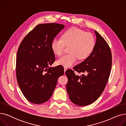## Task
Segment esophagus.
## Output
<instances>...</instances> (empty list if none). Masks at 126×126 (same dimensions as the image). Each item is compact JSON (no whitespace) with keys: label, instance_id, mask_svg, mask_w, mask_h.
Segmentation results:
<instances>
[{"label":"esophagus","instance_id":"obj_1","mask_svg":"<svg viewBox=\"0 0 126 126\" xmlns=\"http://www.w3.org/2000/svg\"><path fill=\"white\" fill-rule=\"evenodd\" d=\"M64 72H65L66 71V70L67 69V68L66 67H64Z\"/></svg>","mask_w":126,"mask_h":126}]
</instances>
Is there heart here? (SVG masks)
<instances>
[{"label": "heart", "instance_id": "heart-1", "mask_svg": "<svg viewBox=\"0 0 126 126\" xmlns=\"http://www.w3.org/2000/svg\"><path fill=\"white\" fill-rule=\"evenodd\" d=\"M95 46V38L91 33L77 28L66 31L61 38L52 40L51 47L54 54L61 56L66 46L69 47V54L60 58L57 61L58 65L70 67L76 63L78 59L87 58L93 50Z\"/></svg>", "mask_w": 126, "mask_h": 126}]
</instances>
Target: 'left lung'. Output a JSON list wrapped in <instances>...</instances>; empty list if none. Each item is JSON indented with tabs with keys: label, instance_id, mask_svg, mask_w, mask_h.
I'll use <instances>...</instances> for the list:
<instances>
[{
	"label": "left lung",
	"instance_id": "1",
	"mask_svg": "<svg viewBox=\"0 0 126 126\" xmlns=\"http://www.w3.org/2000/svg\"><path fill=\"white\" fill-rule=\"evenodd\" d=\"M96 41L90 56L73 68L65 72L68 78L66 89L71 101L84 106L95 102L107 84L112 66V54L109 46L99 33L94 31Z\"/></svg>",
	"mask_w": 126,
	"mask_h": 126
}]
</instances>
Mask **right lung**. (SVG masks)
I'll list each match as a JSON object with an SVG mask.
<instances>
[{"mask_svg":"<svg viewBox=\"0 0 126 126\" xmlns=\"http://www.w3.org/2000/svg\"><path fill=\"white\" fill-rule=\"evenodd\" d=\"M64 28L56 23L37 25L20 44L16 58V78L25 97L40 104L47 101L54 92L58 78L63 75L61 65L49 67L55 61L51 44Z\"/></svg>","mask_w":126,"mask_h":126,"instance_id":"1","label":"right lung"}]
</instances>
